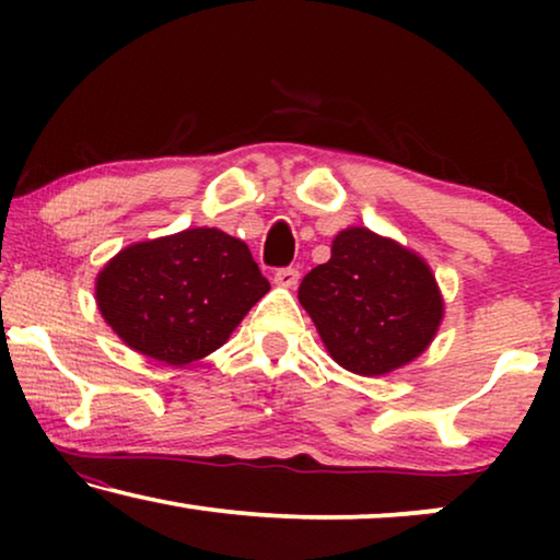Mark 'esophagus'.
<instances>
[{"label":"esophagus","instance_id":"esophagus-1","mask_svg":"<svg viewBox=\"0 0 560 560\" xmlns=\"http://www.w3.org/2000/svg\"><path fill=\"white\" fill-rule=\"evenodd\" d=\"M298 280H301L298 267H282V270L275 272V285H280V288H295Z\"/></svg>","mask_w":560,"mask_h":560}]
</instances>
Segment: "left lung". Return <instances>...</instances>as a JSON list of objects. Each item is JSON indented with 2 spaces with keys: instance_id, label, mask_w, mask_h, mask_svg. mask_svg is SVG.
Masks as SVG:
<instances>
[{
  "instance_id": "obj_1",
  "label": "left lung",
  "mask_w": 560,
  "mask_h": 560,
  "mask_svg": "<svg viewBox=\"0 0 560 560\" xmlns=\"http://www.w3.org/2000/svg\"><path fill=\"white\" fill-rule=\"evenodd\" d=\"M298 301L334 362L362 377L410 364L443 320V295L425 259L366 226L334 236L331 259L305 275Z\"/></svg>"
}]
</instances>
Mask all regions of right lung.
Here are the masks:
<instances>
[{
	"mask_svg": "<svg viewBox=\"0 0 560 560\" xmlns=\"http://www.w3.org/2000/svg\"><path fill=\"white\" fill-rule=\"evenodd\" d=\"M267 290L247 244L209 226L129 244L96 275V305L112 331L171 366L224 347Z\"/></svg>",
	"mask_w": 560,
	"mask_h": 560,
	"instance_id": "obj_1",
	"label": "right lung"
}]
</instances>
